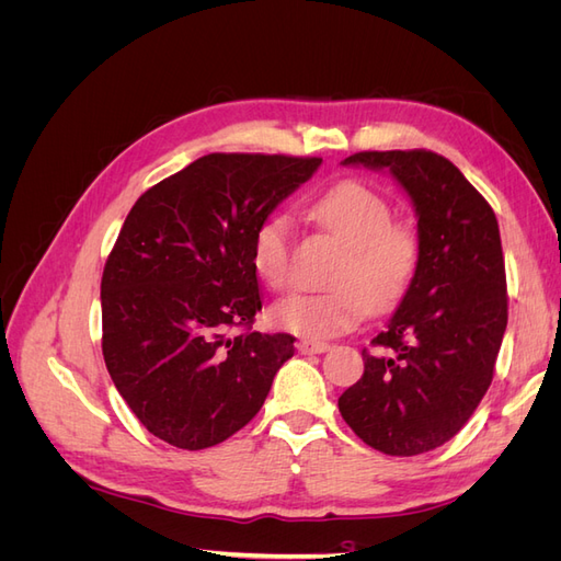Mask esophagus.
Segmentation results:
<instances>
[{
    "label": "esophagus",
    "instance_id": "obj_1",
    "mask_svg": "<svg viewBox=\"0 0 561 561\" xmlns=\"http://www.w3.org/2000/svg\"><path fill=\"white\" fill-rule=\"evenodd\" d=\"M297 348H299V353L309 355V353H325L330 348V344L328 342H311V339H299Z\"/></svg>",
    "mask_w": 561,
    "mask_h": 561
}]
</instances>
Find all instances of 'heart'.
Wrapping results in <instances>:
<instances>
[{
	"label": "heart",
	"mask_w": 561,
	"mask_h": 561,
	"mask_svg": "<svg viewBox=\"0 0 561 561\" xmlns=\"http://www.w3.org/2000/svg\"><path fill=\"white\" fill-rule=\"evenodd\" d=\"M309 215L346 245L325 293H304L278 301L268 318L274 328L322 342L358 325L369 311L383 313L407 295L414 278L419 248L414 233L393 225L388 201L360 182H339L320 194ZM290 217L274 213L252 233L250 264L257 278L283 290L290 276Z\"/></svg>",
	"instance_id": "b5f03b06"
}]
</instances>
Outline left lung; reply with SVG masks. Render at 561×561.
Segmentation results:
<instances>
[{"label": "left lung", "instance_id": "left-lung-1", "mask_svg": "<svg viewBox=\"0 0 561 561\" xmlns=\"http://www.w3.org/2000/svg\"><path fill=\"white\" fill-rule=\"evenodd\" d=\"M342 165L390 173L416 215L410 290L363 351V377L339 412L365 445L414 456L445 445L478 410L507 325L505 264L494 210L433 151H360Z\"/></svg>", "mask_w": 561, "mask_h": 561}]
</instances>
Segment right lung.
Here are the masks:
<instances>
[{"label": "right lung", "mask_w": 561, "mask_h": 561, "mask_svg": "<svg viewBox=\"0 0 561 561\" xmlns=\"http://www.w3.org/2000/svg\"><path fill=\"white\" fill-rule=\"evenodd\" d=\"M322 159L208 154L145 192L103 271V355L142 426L180 449L225 443L260 412L290 334L262 309L252 233ZM231 327L249 332L228 336Z\"/></svg>", "instance_id": "1"}]
</instances>
